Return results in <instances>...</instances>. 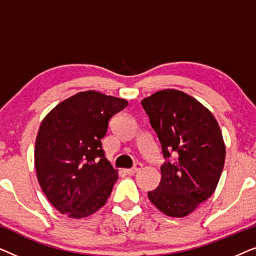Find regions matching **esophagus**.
I'll use <instances>...</instances> for the list:
<instances>
[{
	"instance_id": "obj_1",
	"label": "esophagus",
	"mask_w": 256,
	"mask_h": 256,
	"mask_svg": "<svg viewBox=\"0 0 256 256\" xmlns=\"http://www.w3.org/2000/svg\"><path fill=\"white\" fill-rule=\"evenodd\" d=\"M142 166H142L141 163H136L135 166L132 168V169H127V170H126V174H130V176H132V174H135L136 172H138V171L142 169Z\"/></svg>"
}]
</instances>
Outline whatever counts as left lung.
<instances>
[{"label": "left lung", "instance_id": "1", "mask_svg": "<svg viewBox=\"0 0 256 256\" xmlns=\"http://www.w3.org/2000/svg\"><path fill=\"white\" fill-rule=\"evenodd\" d=\"M141 104L166 160L158 186L148 198L164 214L183 218L218 185L226 156L222 130L208 108L180 90H160Z\"/></svg>", "mask_w": 256, "mask_h": 256}]
</instances>
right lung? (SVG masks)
Masks as SVG:
<instances>
[{
    "mask_svg": "<svg viewBox=\"0 0 256 256\" xmlns=\"http://www.w3.org/2000/svg\"><path fill=\"white\" fill-rule=\"evenodd\" d=\"M127 100L96 90L80 92L57 104L42 121L34 166L48 200L70 218H85L106 204L118 170L104 157L101 140L108 122Z\"/></svg>",
    "mask_w": 256,
    "mask_h": 256,
    "instance_id": "obj_1",
    "label": "right lung"
}]
</instances>
